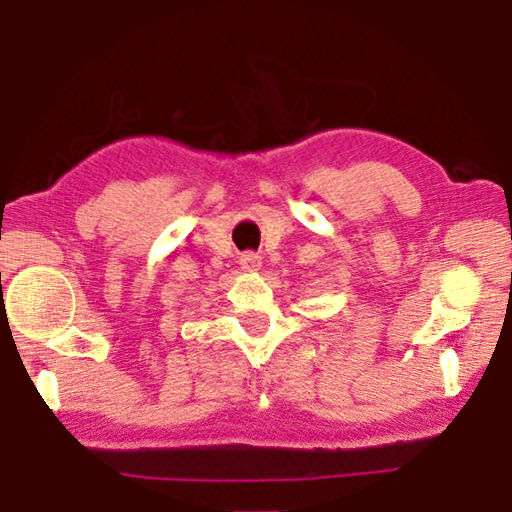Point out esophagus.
<instances>
[{
  "label": "esophagus",
  "mask_w": 512,
  "mask_h": 512,
  "mask_svg": "<svg viewBox=\"0 0 512 512\" xmlns=\"http://www.w3.org/2000/svg\"><path fill=\"white\" fill-rule=\"evenodd\" d=\"M241 264L243 269H255V266H259V257L255 253H246L241 257Z\"/></svg>",
  "instance_id": "obj_1"
}]
</instances>
